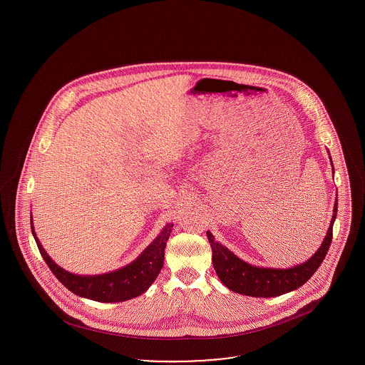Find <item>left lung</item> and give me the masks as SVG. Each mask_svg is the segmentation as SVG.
<instances>
[{"label": "left lung", "instance_id": "1", "mask_svg": "<svg viewBox=\"0 0 365 365\" xmlns=\"http://www.w3.org/2000/svg\"><path fill=\"white\" fill-rule=\"evenodd\" d=\"M329 152V150H327ZM330 153V152H329ZM331 160V156H330ZM332 165V160H331ZM334 173V165H332ZM338 200L335 198L334 213L331 219L330 227L317 252L304 261L290 268H268V267H256L246 261L237 257L231 250L222 243L215 242V237L207 231L209 243L212 247V261L213 268L222 283L234 293L249 295V297H279L290 293L295 289L301 287L305 282L312 278L320 264L324 260L331 240H332V226L336 219Z\"/></svg>", "mask_w": 365, "mask_h": 365}]
</instances>
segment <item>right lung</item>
<instances>
[{"label":"right lung","instance_id":"right-lung-1","mask_svg":"<svg viewBox=\"0 0 365 365\" xmlns=\"http://www.w3.org/2000/svg\"><path fill=\"white\" fill-rule=\"evenodd\" d=\"M30 217L35 242L56 278L73 294L98 302H122L143 294L156 280L164 265V249L174 227L171 223L164 227L156 240L128 265L101 275H78L66 271L51 259L35 234L33 216Z\"/></svg>","mask_w":365,"mask_h":365}]
</instances>
